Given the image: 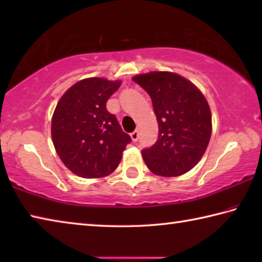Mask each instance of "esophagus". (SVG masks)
Returning <instances> with one entry per match:
<instances>
[{"label": "esophagus", "mask_w": 262, "mask_h": 262, "mask_svg": "<svg viewBox=\"0 0 262 262\" xmlns=\"http://www.w3.org/2000/svg\"><path fill=\"white\" fill-rule=\"evenodd\" d=\"M130 137H132V140L134 141V142H136L137 140H139V137H140V132H139V129H135L134 132H133L132 134H130Z\"/></svg>", "instance_id": "esophagus-1"}]
</instances>
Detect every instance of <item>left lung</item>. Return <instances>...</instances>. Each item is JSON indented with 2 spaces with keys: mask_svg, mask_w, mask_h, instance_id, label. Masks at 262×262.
<instances>
[{
  "mask_svg": "<svg viewBox=\"0 0 262 262\" xmlns=\"http://www.w3.org/2000/svg\"><path fill=\"white\" fill-rule=\"evenodd\" d=\"M148 92L158 122V140L142 150L149 170L178 177L200 162L211 136V113L205 96L188 79L168 72L137 75Z\"/></svg>",
  "mask_w": 262,
  "mask_h": 262,
  "instance_id": "obj_1",
  "label": "left lung"
}]
</instances>
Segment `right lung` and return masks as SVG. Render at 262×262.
<instances>
[{
    "label": "right lung",
    "mask_w": 262,
    "mask_h": 262,
    "mask_svg": "<svg viewBox=\"0 0 262 262\" xmlns=\"http://www.w3.org/2000/svg\"><path fill=\"white\" fill-rule=\"evenodd\" d=\"M120 81L85 78L68 89L52 119V139L61 161L82 178H101L118 167L130 136L106 103Z\"/></svg>",
    "instance_id": "1"
}]
</instances>
